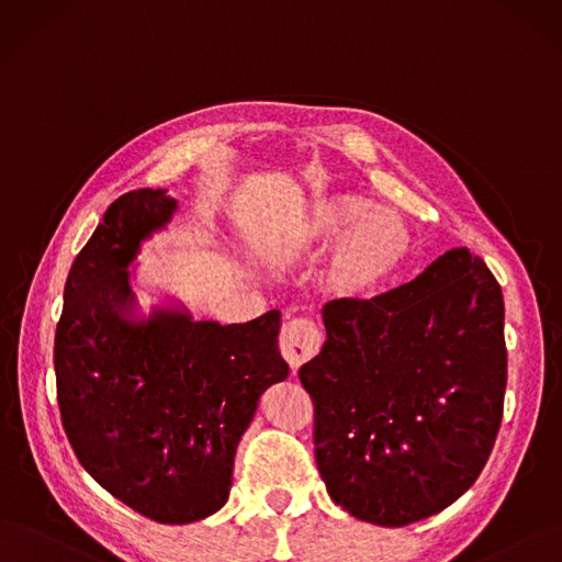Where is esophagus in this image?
<instances>
[{"label":"esophagus","instance_id":"1","mask_svg":"<svg viewBox=\"0 0 562 562\" xmlns=\"http://www.w3.org/2000/svg\"><path fill=\"white\" fill-rule=\"evenodd\" d=\"M322 338L317 326L310 319H292L282 326L280 351L286 363L299 370L307 359H313L319 351Z\"/></svg>","mask_w":562,"mask_h":562}]
</instances>
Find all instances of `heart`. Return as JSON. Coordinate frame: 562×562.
Returning <instances> with one entry per match:
<instances>
[{
  "label": "heart",
  "instance_id": "b5f03b06",
  "mask_svg": "<svg viewBox=\"0 0 562 562\" xmlns=\"http://www.w3.org/2000/svg\"><path fill=\"white\" fill-rule=\"evenodd\" d=\"M326 243L322 289L340 303H363L375 299L407 261L412 228L391 207L370 205L349 192H324L289 217L278 249L286 257H303Z\"/></svg>",
  "mask_w": 562,
  "mask_h": 562
}]
</instances>
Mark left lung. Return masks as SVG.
<instances>
[{"instance_id":"obj_1","label":"left lung","mask_w":562,"mask_h":562,"mask_svg":"<svg viewBox=\"0 0 562 562\" xmlns=\"http://www.w3.org/2000/svg\"><path fill=\"white\" fill-rule=\"evenodd\" d=\"M326 342L299 378L315 403V459L355 518L407 526L476 482L503 422V289L453 247L363 303L322 307Z\"/></svg>"}]
</instances>
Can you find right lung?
Returning a JSON list of instances; mask_svg holds the SVG:
<instances>
[{
    "label": "right lung",
    "instance_id": "right-lung-1",
    "mask_svg": "<svg viewBox=\"0 0 562 562\" xmlns=\"http://www.w3.org/2000/svg\"><path fill=\"white\" fill-rule=\"evenodd\" d=\"M176 211L166 190L113 201L69 270L55 330L57 403L74 453L99 486L159 524L224 507L261 393L289 375L280 310L226 326L171 299L140 313L130 266Z\"/></svg>",
    "mask_w": 562,
    "mask_h": 562
}]
</instances>
